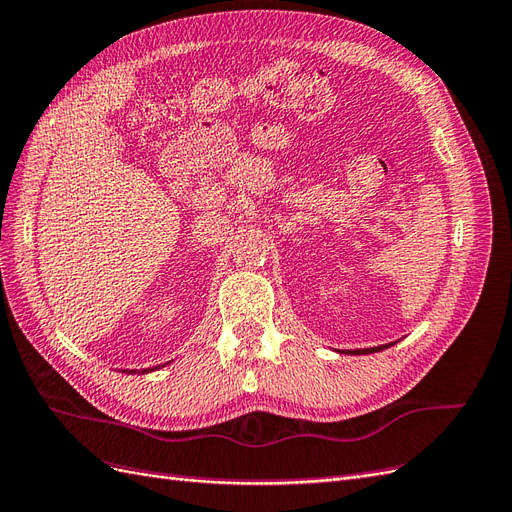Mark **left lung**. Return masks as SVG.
<instances>
[{"mask_svg":"<svg viewBox=\"0 0 512 512\" xmlns=\"http://www.w3.org/2000/svg\"><path fill=\"white\" fill-rule=\"evenodd\" d=\"M384 348H389V344H386V346H376V348H365V350H354L352 354H369V352H380V350H384Z\"/></svg>","mask_w":512,"mask_h":512,"instance_id":"obj_1","label":"left lung"}]
</instances>
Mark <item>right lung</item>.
Listing matches in <instances>:
<instances>
[{"mask_svg":"<svg viewBox=\"0 0 512 512\" xmlns=\"http://www.w3.org/2000/svg\"><path fill=\"white\" fill-rule=\"evenodd\" d=\"M158 367H160V365H158ZM158 367H156V369H158ZM132 371H136V369H132ZM132 371H130V374H132ZM145 371H149V369H143V374H145ZM151 371H153V369H151Z\"/></svg>","mask_w":512,"mask_h":512,"instance_id":"add662e5","label":"right lung"}]
</instances>
